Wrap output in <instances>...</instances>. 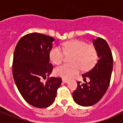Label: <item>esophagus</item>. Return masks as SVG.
<instances>
[{"mask_svg":"<svg viewBox=\"0 0 123 123\" xmlns=\"http://www.w3.org/2000/svg\"><path fill=\"white\" fill-rule=\"evenodd\" d=\"M62 82L65 83V84H66V83L68 82V80H65V79H62Z\"/></svg>","mask_w":123,"mask_h":123,"instance_id":"1","label":"esophagus"}]
</instances>
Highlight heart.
Returning a JSON list of instances; mask_svg holds the SVG:
<instances>
[{
	"label": "heart",
	"mask_w": 123,
	"mask_h": 123,
	"mask_svg": "<svg viewBox=\"0 0 123 123\" xmlns=\"http://www.w3.org/2000/svg\"><path fill=\"white\" fill-rule=\"evenodd\" d=\"M62 49L55 46L51 49L49 56L51 61L56 64L61 63L64 54L70 56L68 59L70 63L64 64L56 67L55 74L64 79H70L74 77L80 71L88 70L95 64L97 60V52L93 46L86 45L83 41L72 40L62 44Z\"/></svg>",
	"instance_id": "obj_1"
}]
</instances>
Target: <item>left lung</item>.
<instances>
[{
    "mask_svg": "<svg viewBox=\"0 0 123 123\" xmlns=\"http://www.w3.org/2000/svg\"><path fill=\"white\" fill-rule=\"evenodd\" d=\"M92 42L98 61L92 69L82 74L86 83L77 82V88L72 93L75 102L84 107L93 105L103 98L109 86L113 71V59L108 43L101 37ZM87 77L90 79L89 83L85 81Z\"/></svg>",
    "mask_w": 123,
    "mask_h": 123,
    "instance_id": "left-lung-1",
    "label": "left lung"
}]
</instances>
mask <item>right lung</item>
I'll list each match as a JSON object with an SVG mask.
<instances>
[{
	"instance_id": "obj_1",
	"label": "right lung",
	"mask_w": 123,
	"mask_h": 123,
	"mask_svg": "<svg viewBox=\"0 0 123 123\" xmlns=\"http://www.w3.org/2000/svg\"><path fill=\"white\" fill-rule=\"evenodd\" d=\"M55 39L48 35L32 33L24 35L15 48L12 74L23 98L31 105L45 108L55 100L60 78L51 77L45 83L41 79L51 74L53 65L49 63V53Z\"/></svg>"
}]
</instances>
